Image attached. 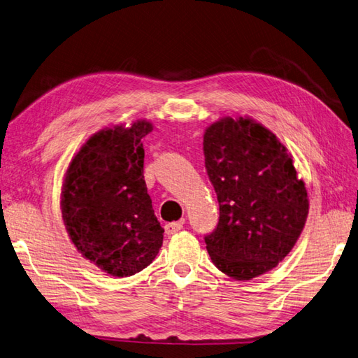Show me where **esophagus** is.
<instances>
[{
	"mask_svg": "<svg viewBox=\"0 0 358 358\" xmlns=\"http://www.w3.org/2000/svg\"><path fill=\"white\" fill-rule=\"evenodd\" d=\"M182 227H184V225H182V222H171V224H166V225L164 227L165 234H166V236L176 234V233L180 231Z\"/></svg>",
	"mask_w": 358,
	"mask_h": 358,
	"instance_id": "obj_1",
	"label": "esophagus"
}]
</instances>
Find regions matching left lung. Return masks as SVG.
<instances>
[{
  "mask_svg": "<svg viewBox=\"0 0 358 358\" xmlns=\"http://www.w3.org/2000/svg\"><path fill=\"white\" fill-rule=\"evenodd\" d=\"M203 155L220 211L205 237L211 262L236 280L271 271L299 241L309 211L288 148L256 119L225 116L206 127Z\"/></svg>",
  "mask_w": 358,
  "mask_h": 358,
  "instance_id": "obj_1",
  "label": "left lung"
}]
</instances>
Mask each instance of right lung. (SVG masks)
Returning a JSON list of instances; mask_svg holds the SVG:
<instances>
[{
	"label": "right lung",
	"instance_id": "obj_1",
	"mask_svg": "<svg viewBox=\"0 0 358 358\" xmlns=\"http://www.w3.org/2000/svg\"><path fill=\"white\" fill-rule=\"evenodd\" d=\"M147 119L106 127L71 157L61 188V213L71 243L90 264L129 277L157 256L164 228L144 180Z\"/></svg>",
	"mask_w": 358,
	"mask_h": 358
}]
</instances>
